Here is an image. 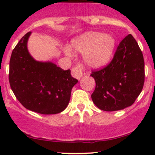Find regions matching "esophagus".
Here are the masks:
<instances>
[{
  "label": "esophagus",
  "mask_w": 155,
  "mask_h": 155,
  "mask_svg": "<svg viewBox=\"0 0 155 155\" xmlns=\"http://www.w3.org/2000/svg\"><path fill=\"white\" fill-rule=\"evenodd\" d=\"M82 73H83V67L81 65L78 64L72 69V76L76 79L80 80L82 77Z\"/></svg>",
  "instance_id": "obj_1"
}]
</instances>
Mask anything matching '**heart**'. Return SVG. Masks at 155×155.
Here are the masks:
<instances>
[{"instance_id": "heart-1", "label": "heart", "mask_w": 155, "mask_h": 155, "mask_svg": "<svg viewBox=\"0 0 155 155\" xmlns=\"http://www.w3.org/2000/svg\"><path fill=\"white\" fill-rule=\"evenodd\" d=\"M115 48V39L111 35L99 32H87L72 40L70 48L64 52L71 54V50L84 54V62L94 68L103 67L109 62Z\"/></svg>"}]
</instances>
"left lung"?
I'll use <instances>...</instances> for the list:
<instances>
[{
	"instance_id": "left-lung-1",
	"label": "left lung",
	"mask_w": 155,
	"mask_h": 155,
	"mask_svg": "<svg viewBox=\"0 0 155 155\" xmlns=\"http://www.w3.org/2000/svg\"><path fill=\"white\" fill-rule=\"evenodd\" d=\"M90 75L96 82L91 97L99 109L114 111L132 105L145 82L143 55L134 37L130 34L126 36L109 64Z\"/></svg>"
}]
</instances>
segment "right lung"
<instances>
[{
	"label": "right lung",
	"mask_w": 155,
	"mask_h": 155,
	"mask_svg": "<svg viewBox=\"0 0 155 155\" xmlns=\"http://www.w3.org/2000/svg\"><path fill=\"white\" fill-rule=\"evenodd\" d=\"M27 32L12 51L9 82L15 96L23 107L41 114H56L68 104L72 88L78 80L71 71H64L51 62L34 59L27 49Z\"/></svg>",
	"instance_id": "add662e5"
}]
</instances>
